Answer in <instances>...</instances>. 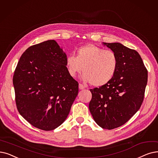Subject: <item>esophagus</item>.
I'll list each match as a JSON object with an SVG mask.
<instances>
[{
    "instance_id": "esophagus-1",
    "label": "esophagus",
    "mask_w": 158,
    "mask_h": 158,
    "mask_svg": "<svg viewBox=\"0 0 158 158\" xmlns=\"http://www.w3.org/2000/svg\"><path fill=\"white\" fill-rule=\"evenodd\" d=\"M79 88L80 89V90H83V89L85 88V86L83 84L79 83Z\"/></svg>"
}]
</instances>
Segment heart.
Returning a JSON list of instances; mask_svg holds the SVG:
<instances>
[{
  "label": "heart",
  "instance_id": "heart-1",
  "mask_svg": "<svg viewBox=\"0 0 158 158\" xmlns=\"http://www.w3.org/2000/svg\"><path fill=\"white\" fill-rule=\"evenodd\" d=\"M118 66V59L114 52L91 44L79 48L77 56L71 54L66 59V70L71 77L83 70L82 78L95 86L108 84L114 78Z\"/></svg>",
  "mask_w": 158,
  "mask_h": 158
}]
</instances>
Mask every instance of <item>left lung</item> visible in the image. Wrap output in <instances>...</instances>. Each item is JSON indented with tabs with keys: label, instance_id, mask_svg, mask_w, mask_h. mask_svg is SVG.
Wrapping results in <instances>:
<instances>
[{
	"label": "left lung",
	"instance_id": "8db88e82",
	"mask_svg": "<svg viewBox=\"0 0 158 158\" xmlns=\"http://www.w3.org/2000/svg\"><path fill=\"white\" fill-rule=\"evenodd\" d=\"M103 44L117 56L118 70L108 84L90 89L89 110L99 127L111 130L124 125L139 110L148 71L138 52L119 43Z\"/></svg>",
	"mask_w": 158,
	"mask_h": 158
}]
</instances>
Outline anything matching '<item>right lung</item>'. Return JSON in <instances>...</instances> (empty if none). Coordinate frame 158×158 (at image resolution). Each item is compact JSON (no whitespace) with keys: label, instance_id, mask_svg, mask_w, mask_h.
<instances>
[{"label":"right lung","instance_id":"add662e5","mask_svg":"<svg viewBox=\"0 0 158 158\" xmlns=\"http://www.w3.org/2000/svg\"><path fill=\"white\" fill-rule=\"evenodd\" d=\"M66 55L54 40L29 47L13 77L18 111L31 125L52 130L65 121L79 92L68 73Z\"/></svg>","mask_w":158,"mask_h":158}]
</instances>
